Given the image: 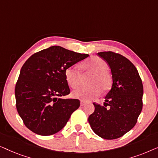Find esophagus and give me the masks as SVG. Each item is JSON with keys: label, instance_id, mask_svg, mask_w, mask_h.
<instances>
[{"label": "esophagus", "instance_id": "1", "mask_svg": "<svg viewBox=\"0 0 158 158\" xmlns=\"http://www.w3.org/2000/svg\"><path fill=\"white\" fill-rule=\"evenodd\" d=\"M85 103H86L84 102V101H81V106H83L85 105Z\"/></svg>", "mask_w": 158, "mask_h": 158}]
</instances>
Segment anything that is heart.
<instances>
[{
    "label": "heart",
    "mask_w": 158,
    "mask_h": 158,
    "mask_svg": "<svg viewBox=\"0 0 158 158\" xmlns=\"http://www.w3.org/2000/svg\"><path fill=\"white\" fill-rule=\"evenodd\" d=\"M81 68L83 75H92L88 82L89 87L74 90L72 93L73 98L83 101H88L99 96L101 90L107 91L111 88L112 78L107 71L108 64L101 58L98 57L90 58L81 64ZM64 76L70 88H77L81 85L83 78L76 68L73 67L67 68L64 71Z\"/></svg>",
    "instance_id": "heart-1"
}]
</instances>
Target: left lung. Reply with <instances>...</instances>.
I'll return each mask as SVG.
<instances>
[{"label": "left lung", "instance_id": "obj_1", "mask_svg": "<svg viewBox=\"0 0 158 158\" xmlns=\"http://www.w3.org/2000/svg\"><path fill=\"white\" fill-rule=\"evenodd\" d=\"M98 55L109 64L113 83L105 97L104 106L94 103L95 111L88 117V122L99 137L117 139L137 122L142 109L143 85L137 68L127 58L110 51Z\"/></svg>", "mask_w": 158, "mask_h": 158}]
</instances>
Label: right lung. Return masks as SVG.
I'll return each mask as SVG.
<instances>
[{"instance_id": "1", "label": "right lung", "mask_w": 158, "mask_h": 158, "mask_svg": "<svg viewBox=\"0 0 158 158\" xmlns=\"http://www.w3.org/2000/svg\"><path fill=\"white\" fill-rule=\"evenodd\" d=\"M88 56L52 46L34 54L25 62L16 84L15 96L17 111L28 129L48 136L65 126L79 108L80 101L57 98L70 92L64 71Z\"/></svg>"}]
</instances>
